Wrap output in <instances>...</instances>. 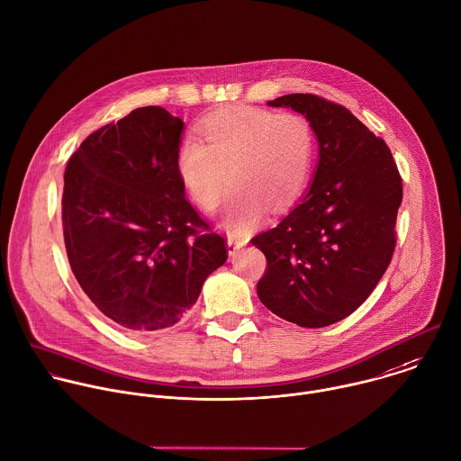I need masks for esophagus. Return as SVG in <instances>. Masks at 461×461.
<instances>
[{"label":"esophagus","mask_w":461,"mask_h":461,"mask_svg":"<svg viewBox=\"0 0 461 461\" xmlns=\"http://www.w3.org/2000/svg\"><path fill=\"white\" fill-rule=\"evenodd\" d=\"M242 246H246V239H239L235 235L228 237V253H230V257H233Z\"/></svg>","instance_id":"esophagus-1"}]
</instances>
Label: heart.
<instances>
[{
    "mask_svg": "<svg viewBox=\"0 0 461 461\" xmlns=\"http://www.w3.org/2000/svg\"><path fill=\"white\" fill-rule=\"evenodd\" d=\"M201 137H186L177 149L176 172L206 212L217 208L226 181L231 186L224 224L246 231L264 215L291 208L310 183L315 137L298 113L255 106H230L206 115Z\"/></svg>",
    "mask_w": 461,
    "mask_h": 461,
    "instance_id": "1",
    "label": "heart"
}]
</instances>
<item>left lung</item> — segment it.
<instances>
[{"label":"left lung","instance_id":"1","mask_svg":"<svg viewBox=\"0 0 461 461\" xmlns=\"http://www.w3.org/2000/svg\"><path fill=\"white\" fill-rule=\"evenodd\" d=\"M267 104L310 121L319 165L310 192L287 217L251 239L267 260L257 294L300 328L331 326L360 308L391 262L402 177L385 140L346 106L313 94Z\"/></svg>","mask_w":461,"mask_h":461}]
</instances>
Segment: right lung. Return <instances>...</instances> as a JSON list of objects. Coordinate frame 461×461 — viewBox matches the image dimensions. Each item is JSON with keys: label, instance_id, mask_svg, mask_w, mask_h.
Instances as JSON below:
<instances>
[{"label": "right lung", "instance_id": "1", "mask_svg": "<svg viewBox=\"0 0 461 461\" xmlns=\"http://www.w3.org/2000/svg\"><path fill=\"white\" fill-rule=\"evenodd\" d=\"M185 122L161 106L131 110L90 133L65 170L70 267L95 308L126 331L177 324L228 258L185 197L176 156Z\"/></svg>", "mask_w": 461, "mask_h": 461}]
</instances>
